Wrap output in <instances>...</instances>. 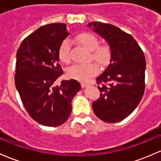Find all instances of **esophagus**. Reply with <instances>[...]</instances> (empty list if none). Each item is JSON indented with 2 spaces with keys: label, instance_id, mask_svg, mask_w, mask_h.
I'll list each match as a JSON object with an SVG mask.
<instances>
[{
  "label": "esophagus",
  "instance_id": "1",
  "mask_svg": "<svg viewBox=\"0 0 161 161\" xmlns=\"http://www.w3.org/2000/svg\"><path fill=\"white\" fill-rule=\"evenodd\" d=\"M88 86H89L88 83H86V82H81V86H82V88Z\"/></svg>",
  "mask_w": 161,
  "mask_h": 161
}]
</instances>
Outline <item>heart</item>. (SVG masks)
<instances>
[{"instance_id":"heart-1","label":"heart","mask_w":161,"mask_h":161,"mask_svg":"<svg viewBox=\"0 0 161 161\" xmlns=\"http://www.w3.org/2000/svg\"><path fill=\"white\" fill-rule=\"evenodd\" d=\"M75 40L86 49L91 51V58L101 65H107L110 62L112 57V50L110 45L107 43L99 45V40L93 34L89 32H82L76 36ZM70 42L68 40H64L58 50L59 59L64 63H69L70 56ZM100 67L95 62L86 64H75L69 68L68 75L71 79L87 82L93 76L98 74Z\"/></svg>"}]
</instances>
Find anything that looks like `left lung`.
<instances>
[{"instance_id":"1","label":"left lung","mask_w":161,"mask_h":161,"mask_svg":"<svg viewBox=\"0 0 161 161\" xmlns=\"http://www.w3.org/2000/svg\"><path fill=\"white\" fill-rule=\"evenodd\" d=\"M88 25L108 42L112 50L111 63L97 79L100 95L92 103V110L102 121L118 122L130 115L142 100L145 55L130 34L115 25L99 22Z\"/></svg>"}]
</instances>
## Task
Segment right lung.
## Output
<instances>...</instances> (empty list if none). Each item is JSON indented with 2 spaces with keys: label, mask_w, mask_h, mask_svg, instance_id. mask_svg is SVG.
Masks as SVG:
<instances>
[{
  "label": "right lung",
  "mask_w": 161,
  "mask_h": 161,
  "mask_svg": "<svg viewBox=\"0 0 161 161\" xmlns=\"http://www.w3.org/2000/svg\"><path fill=\"white\" fill-rule=\"evenodd\" d=\"M69 34L65 23L43 25L24 39L16 53L15 87L30 116L45 126L69 119L71 100L81 89L75 79L55 85L63 74L58 50Z\"/></svg>",
  "instance_id": "1"
}]
</instances>
